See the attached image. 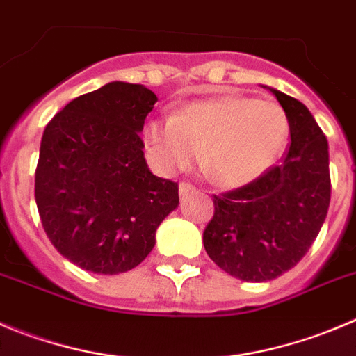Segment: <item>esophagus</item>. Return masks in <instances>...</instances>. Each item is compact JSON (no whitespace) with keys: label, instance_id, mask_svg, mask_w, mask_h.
<instances>
[{"label":"esophagus","instance_id":"34e87169","mask_svg":"<svg viewBox=\"0 0 356 356\" xmlns=\"http://www.w3.org/2000/svg\"><path fill=\"white\" fill-rule=\"evenodd\" d=\"M193 191H197V188H195L191 182H181V184H179V193H181V195L193 193Z\"/></svg>","mask_w":356,"mask_h":356}]
</instances>
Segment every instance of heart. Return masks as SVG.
Instances as JSON below:
<instances>
[{"label": "heart", "instance_id": "b5f03b06", "mask_svg": "<svg viewBox=\"0 0 356 356\" xmlns=\"http://www.w3.org/2000/svg\"><path fill=\"white\" fill-rule=\"evenodd\" d=\"M288 135L290 122L279 105L223 96L191 103L167 121H149L144 142L163 172L189 168L204 151V167L212 181L237 188L277 161Z\"/></svg>", "mask_w": 356, "mask_h": 356}]
</instances>
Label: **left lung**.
<instances>
[{"mask_svg":"<svg viewBox=\"0 0 356 356\" xmlns=\"http://www.w3.org/2000/svg\"><path fill=\"white\" fill-rule=\"evenodd\" d=\"M270 91L290 122L286 154L253 182L214 195V216L204 230L211 260L251 283L295 267L320 234L330 205L327 137L304 103Z\"/></svg>","mask_w":356,"mask_h":356,"instance_id":"8db88e82","label":"left lung"}]
</instances>
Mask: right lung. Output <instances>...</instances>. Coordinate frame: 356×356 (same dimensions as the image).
<instances>
[{"mask_svg":"<svg viewBox=\"0 0 356 356\" xmlns=\"http://www.w3.org/2000/svg\"><path fill=\"white\" fill-rule=\"evenodd\" d=\"M158 102L140 84L111 82L82 95L45 126L35 200L49 241L95 274L137 267L159 223L179 205V184L156 177L140 131Z\"/></svg>","mask_w":356,"mask_h":356,"instance_id":"obj_1","label":"right lung"}]
</instances>
